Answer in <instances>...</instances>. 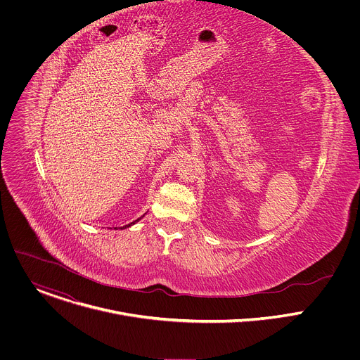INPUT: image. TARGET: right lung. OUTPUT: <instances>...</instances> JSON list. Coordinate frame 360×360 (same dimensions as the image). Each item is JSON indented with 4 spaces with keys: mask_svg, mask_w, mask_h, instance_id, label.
<instances>
[{
    "mask_svg": "<svg viewBox=\"0 0 360 360\" xmlns=\"http://www.w3.org/2000/svg\"><path fill=\"white\" fill-rule=\"evenodd\" d=\"M139 219H141V218H139ZM139 219H136V221H134V222H132V224H128V225H125V226H124V228H128V226H131V225H134V224H135V222H138V221H139ZM121 229H122V228H121Z\"/></svg>",
    "mask_w": 360,
    "mask_h": 360,
    "instance_id": "add662e5",
    "label": "right lung"
}]
</instances>
